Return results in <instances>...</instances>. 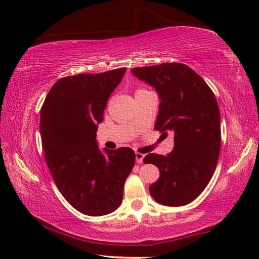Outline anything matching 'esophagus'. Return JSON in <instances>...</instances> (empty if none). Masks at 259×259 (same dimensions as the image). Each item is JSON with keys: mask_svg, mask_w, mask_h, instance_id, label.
I'll return each mask as SVG.
<instances>
[{"mask_svg": "<svg viewBox=\"0 0 259 259\" xmlns=\"http://www.w3.org/2000/svg\"><path fill=\"white\" fill-rule=\"evenodd\" d=\"M144 154H142V153H139V152H136V162H137V163H143V160H144Z\"/></svg>", "mask_w": 259, "mask_h": 259, "instance_id": "34e87169", "label": "esophagus"}]
</instances>
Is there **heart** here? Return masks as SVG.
<instances>
[{"mask_svg":"<svg viewBox=\"0 0 259 259\" xmlns=\"http://www.w3.org/2000/svg\"><path fill=\"white\" fill-rule=\"evenodd\" d=\"M138 91H142V90H138Z\"/></svg>","mask_w":259,"mask_h":259,"instance_id":"obj_1","label":"heart"}]
</instances>
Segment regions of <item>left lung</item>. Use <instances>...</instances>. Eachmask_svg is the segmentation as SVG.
<instances>
[{
  "label": "left lung",
  "mask_w": 259,
  "mask_h": 259,
  "mask_svg": "<svg viewBox=\"0 0 259 259\" xmlns=\"http://www.w3.org/2000/svg\"><path fill=\"white\" fill-rule=\"evenodd\" d=\"M133 73L155 88L161 99L154 129L175 135L165 156L150 153L144 163L160 170L150 186L156 202L181 207L195 200L211 179L221 153V114L210 87L185 64L136 67Z\"/></svg>",
  "instance_id": "obj_1"
}]
</instances>
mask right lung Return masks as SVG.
Returning a JSON list of instances; mask_svg holds the SVG:
<instances>
[{"label":"right lung","instance_id":"obj_1","mask_svg":"<svg viewBox=\"0 0 259 259\" xmlns=\"http://www.w3.org/2000/svg\"><path fill=\"white\" fill-rule=\"evenodd\" d=\"M126 68L59 78L41 108L45 159L61 194L77 211L103 216L123 199V186L135 165L129 147L100 152L98 123L109 96Z\"/></svg>","mask_w":259,"mask_h":259}]
</instances>
